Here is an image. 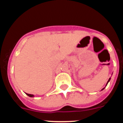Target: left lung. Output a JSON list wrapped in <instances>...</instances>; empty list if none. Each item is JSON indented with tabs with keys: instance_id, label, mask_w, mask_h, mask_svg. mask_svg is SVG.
Listing matches in <instances>:
<instances>
[{
	"instance_id": "left-lung-1",
	"label": "left lung",
	"mask_w": 123,
	"mask_h": 123,
	"mask_svg": "<svg viewBox=\"0 0 123 123\" xmlns=\"http://www.w3.org/2000/svg\"><path fill=\"white\" fill-rule=\"evenodd\" d=\"M110 79H111V78H109V79H108V81H107V82H106V86H105V87H106V86H107V84H108V82H109V81H110ZM105 87H104V88H103V89H102V90H104V89H105Z\"/></svg>"
}]
</instances>
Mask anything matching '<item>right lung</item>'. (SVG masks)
<instances>
[{"label":"right lung","mask_w":123,"mask_h":123,"mask_svg":"<svg viewBox=\"0 0 123 123\" xmlns=\"http://www.w3.org/2000/svg\"><path fill=\"white\" fill-rule=\"evenodd\" d=\"M26 94L27 95H28L29 97H34V95H32V94H27V93H26Z\"/></svg>","instance_id":"add662e5"}]
</instances>
